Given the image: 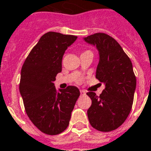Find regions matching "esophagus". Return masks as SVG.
I'll list each match as a JSON object with an SVG mask.
<instances>
[{
    "label": "esophagus",
    "mask_w": 151,
    "mask_h": 151,
    "mask_svg": "<svg viewBox=\"0 0 151 151\" xmlns=\"http://www.w3.org/2000/svg\"><path fill=\"white\" fill-rule=\"evenodd\" d=\"M80 93H81V95H84V94H86V91H85V90H80Z\"/></svg>",
    "instance_id": "1"
}]
</instances>
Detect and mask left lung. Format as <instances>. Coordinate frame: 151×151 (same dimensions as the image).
I'll list each match as a JSON object with an SVG mask.
<instances>
[{
	"instance_id": "obj_1",
	"label": "left lung",
	"mask_w": 151,
	"mask_h": 151,
	"mask_svg": "<svg viewBox=\"0 0 151 151\" xmlns=\"http://www.w3.org/2000/svg\"><path fill=\"white\" fill-rule=\"evenodd\" d=\"M84 40L96 46L99 62L96 78L105 85L99 96L87 93L92 104L87 111L90 125L100 132H111L126 121L132 107L137 79L132 62L120 44L104 33L89 35Z\"/></svg>"
}]
</instances>
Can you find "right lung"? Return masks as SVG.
<instances>
[{
  "label": "right lung",
  "instance_id": "add662e5",
  "mask_svg": "<svg viewBox=\"0 0 151 151\" xmlns=\"http://www.w3.org/2000/svg\"><path fill=\"white\" fill-rule=\"evenodd\" d=\"M76 38L56 32L43 34L22 66L19 92L26 113L34 125L47 135H58L67 128L80 96L77 87L58 90L53 83L62 71L65 51Z\"/></svg>",
  "mask_w": 151,
  "mask_h": 151
}]
</instances>
